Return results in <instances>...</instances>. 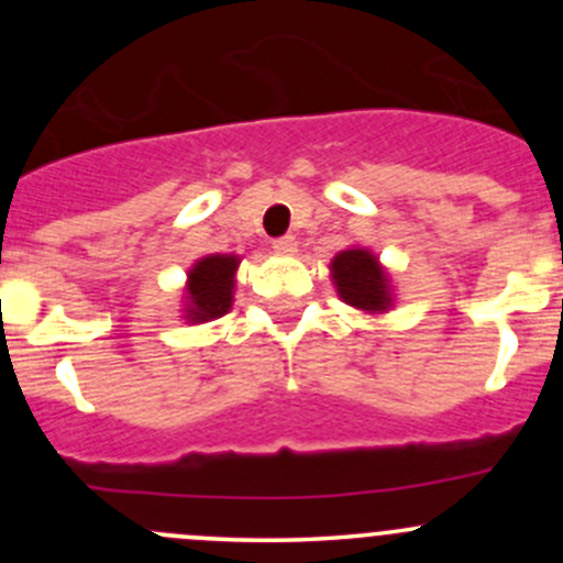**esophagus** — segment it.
Listing matches in <instances>:
<instances>
[{"mask_svg":"<svg viewBox=\"0 0 563 563\" xmlns=\"http://www.w3.org/2000/svg\"><path fill=\"white\" fill-rule=\"evenodd\" d=\"M272 247H275V253L291 255V253H297V240H294L291 234L277 236V240H272Z\"/></svg>","mask_w":563,"mask_h":563,"instance_id":"1","label":"esophagus"}]
</instances>
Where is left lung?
I'll return each instance as SVG.
<instances>
[{"label": "left lung", "instance_id": "left-lung-1", "mask_svg": "<svg viewBox=\"0 0 563 563\" xmlns=\"http://www.w3.org/2000/svg\"><path fill=\"white\" fill-rule=\"evenodd\" d=\"M332 277L340 299L351 308L371 310V313L389 308L387 275L378 266L376 255H371L367 250H343L332 261Z\"/></svg>", "mask_w": 563, "mask_h": 563}]
</instances>
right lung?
Masks as SVG:
<instances>
[{"label": "right lung", "instance_id": "1", "mask_svg": "<svg viewBox=\"0 0 563 563\" xmlns=\"http://www.w3.org/2000/svg\"><path fill=\"white\" fill-rule=\"evenodd\" d=\"M240 266L236 255H209L190 269L187 283V318L212 321L229 313L234 294V272Z\"/></svg>", "mask_w": 563, "mask_h": 563}]
</instances>
